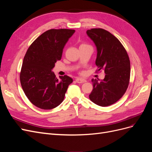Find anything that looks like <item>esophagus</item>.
I'll return each instance as SVG.
<instances>
[{"instance_id": "1", "label": "esophagus", "mask_w": 152, "mask_h": 152, "mask_svg": "<svg viewBox=\"0 0 152 152\" xmlns=\"http://www.w3.org/2000/svg\"><path fill=\"white\" fill-rule=\"evenodd\" d=\"M75 81L77 82V83H79V84H81V83H84V82H86V80L84 79H80V78H78V79H75Z\"/></svg>"}]
</instances>
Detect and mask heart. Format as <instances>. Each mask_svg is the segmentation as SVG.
<instances>
[{"mask_svg":"<svg viewBox=\"0 0 152 152\" xmlns=\"http://www.w3.org/2000/svg\"><path fill=\"white\" fill-rule=\"evenodd\" d=\"M86 45V44H81V45H80V46H82V45Z\"/></svg>","mask_w":152,"mask_h":152,"instance_id":"heart-1","label":"heart"}]
</instances>
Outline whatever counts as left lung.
Instances as JSON below:
<instances>
[{"label": "left lung", "mask_w": 152, "mask_h": 152, "mask_svg": "<svg viewBox=\"0 0 152 152\" xmlns=\"http://www.w3.org/2000/svg\"><path fill=\"white\" fill-rule=\"evenodd\" d=\"M86 33L97 48L96 65L104 71V79H92L93 89L89 99L101 107L116 103L125 94L130 79V60L118 39L102 28H92Z\"/></svg>", "instance_id": "1"}]
</instances>
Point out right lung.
Segmentation results:
<instances>
[{"label":"right lung","instance_id":"right-lung-1","mask_svg":"<svg viewBox=\"0 0 152 152\" xmlns=\"http://www.w3.org/2000/svg\"><path fill=\"white\" fill-rule=\"evenodd\" d=\"M75 30L50 29L41 34L25 54L20 72V82L25 95L35 107L50 110L60 104L65 98L72 78L52 72L60 60L63 49Z\"/></svg>","mask_w":152,"mask_h":152}]
</instances>
